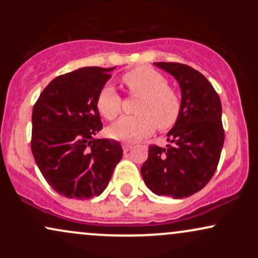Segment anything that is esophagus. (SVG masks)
Segmentation results:
<instances>
[{"instance_id": "34e87169", "label": "esophagus", "mask_w": 258, "mask_h": 258, "mask_svg": "<svg viewBox=\"0 0 258 258\" xmlns=\"http://www.w3.org/2000/svg\"><path fill=\"white\" fill-rule=\"evenodd\" d=\"M122 149H123V152L127 153V152H130V150L132 149V146H131V144H128V143H123L122 144Z\"/></svg>"}]
</instances>
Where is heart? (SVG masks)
I'll list each match as a JSON object with an SVG mask.
<instances>
[{
  "label": "heart",
  "instance_id": "1",
  "mask_svg": "<svg viewBox=\"0 0 258 258\" xmlns=\"http://www.w3.org/2000/svg\"><path fill=\"white\" fill-rule=\"evenodd\" d=\"M130 93L141 96L136 111L137 115L123 116L108 128L109 136L125 142L146 138L155 131L156 126L166 131L174 126L182 109L180 98L173 88L168 87L162 74L149 67H138L122 76ZM97 109L106 120H114L122 109V99L116 90L105 85L97 96Z\"/></svg>",
  "mask_w": 258,
  "mask_h": 258
}]
</instances>
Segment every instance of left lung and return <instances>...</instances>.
<instances>
[{"instance_id":"left-lung-1","label":"left lung","mask_w":258,"mask_h":258,"mask_svg":"<svg viewBox=\"0 0 258 258\" xmlns=\"http://www.w3.org/2000/svg\"><path fill=\"white\" fill-rule=\"evenodd\" d=\"M154 64L177 80L182 109L167 133L172 144L150 146L141 173L153 193L182 199L201 190L216 172L224 143L221 99L209 80L189 65Z\"/></svg>"}]
</instances>
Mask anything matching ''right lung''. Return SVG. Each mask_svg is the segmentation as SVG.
Returning a JSON list of instances; mask_svg holds the SVG:
<instances>
[{
	"mask_svg": "<svg viewBox=\"0 0 258 258\" xmlns=\"http://www.w3.org/2000/svg\"><path fill=\"white\" fill-rule=\"evenodd\" d=\"M114 68H81L53 79L32 109V155L61 197H98L122 158L119 142L96 138L103 128L97 96Z\"/></svg>",
	"mask_w": 258,
	"mask_h": 258,
	"instance_id": "right-lung-1",
	"label": "right lung"
}]
</instances>
